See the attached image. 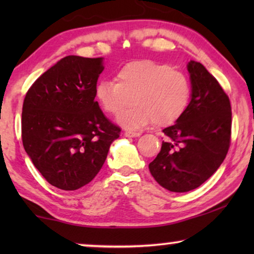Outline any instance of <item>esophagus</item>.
<instances>
[{"mask_svg":"<svg viewBox=\"0 0 254 254\" xmlns=\"http://www.w3.org/2000/svg\"><path fill=\"white\" fill-rule=\"evenodd\" d=\"M140 135H141L140 131H131V130L125 131V136L127 137H136V136H140Z\"/></svg>","mask_w":254,"mask_h":254,"instance_id":"esophagus-1","label":"esophagus"}]
</instances>
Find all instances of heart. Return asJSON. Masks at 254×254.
Returning a JSON list of instances; mask_svg holds the SVG:
<instances>
[{
	"label": "heart",
	"instance_id": "b5f03b06",
	"mask_svg": "<svg viewBox=\"0 0 254 254\" xmlns=\"http://www.w3.org/2000/svg\"><path fill=\"white\" fill-rule=\"evenodd\" d=\"M190 78L170 64L152 60L134 61L117 72L116 82L102 81L96 85L95 97L107 114H117L118 121L130 129L166 127L175 124L189 106Z\"/></svg>",
	"mask_w": 254,
	"mask_h": 254
}]
</instances>
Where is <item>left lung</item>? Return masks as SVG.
Returning <instances> with one entry per match:
<instances>
[{
	"instance_id": "8db88e82",
	"label": "left lung",
	"mask_w": 254,
	"mask_h": 254,
	"mask_svg": "<svg viewBox=\"0 0 254 254\" xmlns=\"http://www.w3.org/2000/svg\"><path fill=\"white\" fill-rule=\"evenodd\" d=\"M192 98L175 125L166 127L159 154L149 164L156 182L171 192L195 190L220 168L231 142L230 99L200 62L187 65Z\"/></svg>"
}]
</instances>
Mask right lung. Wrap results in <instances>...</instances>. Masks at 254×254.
Segmentation results:
<instances>
[{
  "label": "right lung",
  "instance_id": "1",
  "mask_svg": "<svg viewBox=\"0 0 254 254\" xmlns=\"http://www.w3.org/2000/svg\"><path fill=\"white\" fill-rule=\"evenodd\" d=\"M103 70L102 58L69 55L37 78L24 98V149L41 176L60 190L91 182L120 135L95 99Z\"/></svg>",
  "mask_w": 254,
  "mask_h": 254
}]
</instances>
